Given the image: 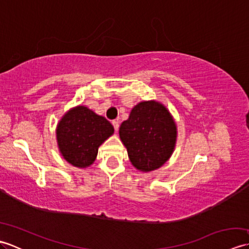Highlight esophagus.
I'll use <instances>...</instances> for the list:
<instances>
[{
    "mask_svg": "<svg viewBox=\"0 0 249 249\" xmlns=\"http://www.w3.org/2000/svg\"><path fill=\"white\" fill-rule=\"evenodd\" d=\"M112 125H113V127H114V130L118 131V129L120 127V122L118 120H114V121H112Z\"/></svg>",
    "mask_w": 249,
    "mask_h": 249,
    "instance_id": "obj_1",
    "label": "esophagus"
}]
</instances>
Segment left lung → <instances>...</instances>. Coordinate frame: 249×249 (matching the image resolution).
Wrapping results in <instances>:
<instances>
[{"mask_svg": "<svg viewBox=\"0 0 249 249\" xmlns=\"http://www.w3.org/2000/svg\"><path fill=\"white\" fill-rule=\"evenodd\" d=\"M120 138L133 166L142 172L160 168L171 157L177 142V125L162 104L149 100L131 109L120 126Z\"/></svg>", "mask_w": 249, "mask_h": 249, "instance_id": "obj_1", "label": "left lung"}]
</instances>
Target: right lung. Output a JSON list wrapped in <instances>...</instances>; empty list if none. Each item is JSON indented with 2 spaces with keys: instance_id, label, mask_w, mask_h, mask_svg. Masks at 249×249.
I'll return each mask as SVG.
<instances>
[{
  "instance_id": "obj_1",
  "label": "right lung",
  "mask_w": 249,
  "mask_h": 249,
  "mask_svg": "<svg viewBox=\"0 0 249 249\" xmlns=\"http://www.w3.org/2000/svg\"><path fill=\"white\" fill-rule=\"evenodd\" d=\"M108 120L84 106H77L63 115L56 126V141L63 158L78 168L91 166L98 147L113 135Z\"/></svg>"
}]
</instances>
